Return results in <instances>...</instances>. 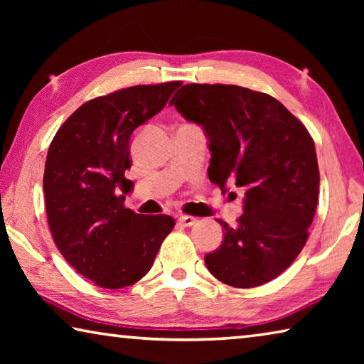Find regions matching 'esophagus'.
<instances>
[{
  "mask_svg": "<svg viewBox=\"0 0 364 364\" xmlns=\"http://www.w3.org/2000/svg\"><path fill=\"white\" fill-rule=\"evenodd\" d=\"M196 221H197V218L191 217V215H180V217H178V223L183 226H193Z\"/></svg>",
  "mask_w": 364,
  "mask_h": 364,
  "instance_id": "esophagus-1",
  "label": "esophagus"
}]
</instances>
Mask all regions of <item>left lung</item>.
Returning a JSON list of instances; mask_svg holds the SVG:
<instances>
[{
    "mask_svg": "<svg viewBox=\"0 0 364 364\" xmlns=\"http://www.w3.org/2000/svg\"><path fill=\"white\" fill-rule=\"evenodd\" d=\"M204 128L208 178L245 191L244 213L205 255L215 278L249 289L274 279L304 249L316 212L319 170L313 138L273 96L236 85H184L170 101Z\"/></svg>",
    "mask_w": 364,
    "mask_h": 364,
    "instance_id": "8db88e82",
    "label": "left lung"
}]
</instances>
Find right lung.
Segmentation results:
<instances>
[{
    "label": "right lung",
    "instance_id": "add662e5",
    "mask_svg": "<svg viewBox=\"0 0 364 364\" xmlns=\"http://www.w3.org/2000/svg\"><path fill=\"white\" fill-rule=\"evenodd\" d=\"M181 82L138 85L80 106L48 149L43 189L58 249L86 279L106 289L138 282L173 230L168 215L123 207L133 183L125 178L130 139L159 114Z\"/></svg>",
    "mask_w": 364,
    "mask_h": 364
}]
</instances>
